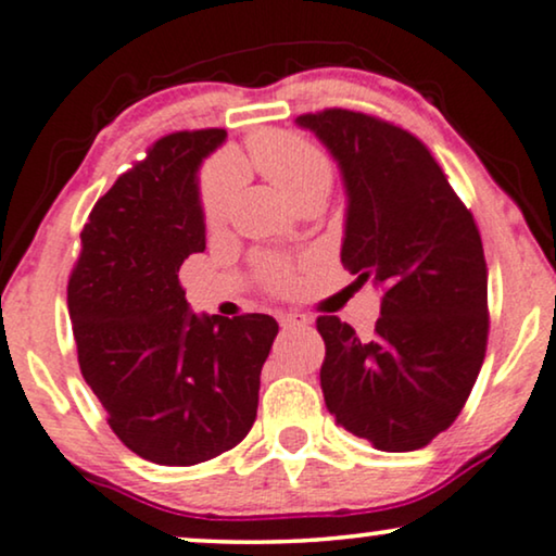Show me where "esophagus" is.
<instances>
[{"instance_id": "obj_1", "label": "esophagus", "mask_w": 556, "mask_h": 556, "mask_svg": "<svg viewBox=\"0 0 556 556\" xmlns=\"http://www.w3.org/2000/svg\"><path fill=\"white\" fill-rule=\"evenodd\" d=\"M278 321H280V330H283V332L301 330V327H309V319H306L304 314H296V312H286V314H280Z\"/></svg>"}]
</instances>
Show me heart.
Returning a JSON list of instances; mask_svg holds the SVG:
<instances>
[{
    "instance_id": "b5f03b06",
    "label": "heart",
    "mask_w": 556,
    "mask_h": 556,
    "mask_svg": "<svg viewBox=\"0 0 556 556\" xmlns=\"http://www.w3.org/2000/svg\"><path fill=\"white\" fill-rule=\"evenodd\" d=\"M244 162L260 175L276 182L286 195L301 203L309 195H319L330 190L332 164L317 143L306 136L293 131H260L247 139ZM239 180L237 164L216 160L201 173L198 180V208L208 229H216L229 216ZM260 273L270 289H289L291 270L280 260L265 257L260 263Z\"/></svg>"
}]
</instances>
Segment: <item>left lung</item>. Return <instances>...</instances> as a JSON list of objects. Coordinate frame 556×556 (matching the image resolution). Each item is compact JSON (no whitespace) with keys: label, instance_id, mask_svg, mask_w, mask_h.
<instances>
[{"label":"left lung","instance_id":"1","mask_svg":"<svg viewBox=\"0 0 556 556\" xmlns=\"http://www.w3.org/2000/svg\"><path fill=\"white\" fill-rule=\"evenodd\" d=\"M338 160L348 190L340 260L379 286L371 338L317 319L319 381L338 425L379 451H415L451 428L488 353V263L475 216L430 149L376 115H299Z\"/></svg>","mask_w":556,"mask_h":556}]
</instances>
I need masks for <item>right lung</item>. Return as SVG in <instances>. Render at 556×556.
<instances>
[{
    "instance_id": "1",
    "label": "right lung",
    "mask_w": 556,
    "mask_h": 556,
    "mask_svg": "<svg viewBox=\"0 0 556 556\" xmlns=\"http://www.w3.org/2000/svg\"><path fill=\"white\" fill-rule=\"evenodd\" d=\"M224 128L175 131L94 203L66 286L79 368L126 448L193 467L235 448L257 417L278 334L267 314L198 317L180 265L205 250L195 173Z\"/></svg>"
}]
</instances>
